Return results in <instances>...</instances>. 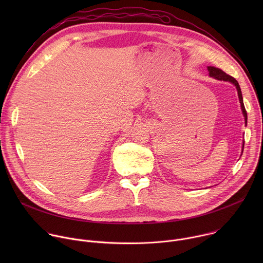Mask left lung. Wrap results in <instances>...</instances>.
<instances>
[{
  "label": "left lung",
  "mask_w": 263,
  "mask_h": 263,
  "mask_svg": "<svg viewBox=\"0 0 263 263\" xmlns=\"http://www.w3.org/2000/svg\"><path fill=\"white\" fill-rule=\"evenodd\" d=\"M208 71H209V76L210 77H213L217 80H223V81H229L231 83H233L236 88H237V92H238V98H239V102H240V105H241V109H242V114L245 116V119H246V124H247V120H248V116H247V110L245 108V105H243V100H242V95H241V89L239 87V84L237 82V80L235 78H233L232 76H230V74L224 72L222 69L220 68H217V67H214V66H208Z\"/></svg>",
  "instance_id": "1"
}]
</instances>
